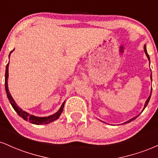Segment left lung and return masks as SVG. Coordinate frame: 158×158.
I'll list each match as a JSON object with an SVG mask.
<instances>
[{
	"instance_id": "obj_1",
	"label": "left lung",
	"mask_w": 158,
	"mask_h": 158,
	"mask_svg": "<svg viewBox=\"0 0 158 158\" xmlns=\"http://www.w3.org/2000/svg\"><path fill=\"white\" fill-rule=\"evenodd\" d=\"M143 48H144V52H145V53H146V56H147V58H148V61H149V63H150V58H149V56H148V54L147 53V50H146V45L145 44V45H144V47H143ZM150 78H151V80H152V72H151V77H150ZM151 95H152V89H151V93H150V95H149V97H148V99H147V100H146V102H145L144 107H143V110H142V112L143 111V110H144L145 108H146V107L147 106L148 103V102H149V100H150V98H151ZM139 115V114L138 115H137V116H136V117H133V118H131V119H129V120H128V121H127V122L124 123V124H126V123H128L131 122V121H133L134 119H135L136 118H137V117H138Z\"/></svg>"
}]
</instances>
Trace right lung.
I'll return each mask as SVG.
<instances>
[{"label": "right lung", "instance_id": "obj_1", "mask_svg": "<svg viewBox=\"0 0 158 158\" xmlns=\"http://www.w3.org/2000/svg\"><path fill=\"white\" fill-rule=\"evenodd\" d=\"M14 50H15V49H14ZM14 50L10 52V55H9V59H10V54L14 51ZM9 64H10V61H9L8 64H6V73H5V89H6L7 97H8L10 104L12 105V108H13L14 110L17 112V114H19L20 117H21V118H23L24 120L29 121V122L32 123V124H35V125L48 124V123L53 122L54 120H56L57 119H59V117H60L61 114L62 113L63 111V108H64L65 101L62 103V105L61 106L60 108H59L57 112H56L55 114H52V115L48 116V117H36V116L32 115V114H30L29 113H27V112L25 111V110H23L21 108H19V107L17 106V104H16L15 100H14L13 98H12V95L10 94V90H9V88H8Z\"/></svg>", "mask_w": 158, "mask_h": 158}]
</instances>
